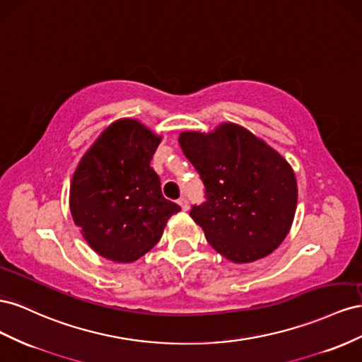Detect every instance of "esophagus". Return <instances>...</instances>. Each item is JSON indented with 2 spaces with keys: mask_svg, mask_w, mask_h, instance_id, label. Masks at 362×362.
Listing matches in <instances>:
<instances>
[{
  "mask_svg": "<svg viewBox=\"0 0 362 362\" xmlns=\"http://www.w3.org/2000/svg\"><path fill=\"white\" fill-rule=\"evenodd\" d=\"M179 204H180V208H182V211H188L189 209V204H188V200L185 199V197H180L179 199Z\"/></svg>",
  "mask_w": 362,
  "mask_h": 362,
  "instance_id": "esophagus-1",
  "label": "esophagus"
}]
</instances>
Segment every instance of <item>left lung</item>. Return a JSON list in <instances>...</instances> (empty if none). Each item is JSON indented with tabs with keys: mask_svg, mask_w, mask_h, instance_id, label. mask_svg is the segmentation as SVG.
I'll use <instances>...</instances> for the list:
<instances>
[{
	"mask_svg": "<svg viewBox=\"0 0 362 362\" xmlns=\"http://www.w3.org/2000/svg\"><path fill=\"white\" fill-rule=\"evenodd\" d=\"M183 154L204 185L191 208L214 249L236 264L270 255L291 229L297 182L281 154L253 133L224 122L211 133L183 132Z\"/></svg>",
	"mask_w": 362,
	"mask_h": 362,
	"instance_id": "8db88e82",
	"label": "left lung"
}]
</instances>
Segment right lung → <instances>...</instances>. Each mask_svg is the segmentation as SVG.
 Returning <instances> with one entry per match:
<instances>
[{
  "label": "right lung",
  "instance_id": "1",
  "mask_svg": "<svg viewBox=\"0 0 362 362\" xmlns=\"http://www.w3.org/2000/svg\"><path fill=\"white\" fill-rule=\"evenodd\" d=\"M160 142L144 124L112 122L78 162L69 188L72 220L90 249L133 262L158 244L180 206L162 195L150 162Z\"/></svg>",
  "mask_w": 362,
  "mask_h": 362
}]
</instances>
